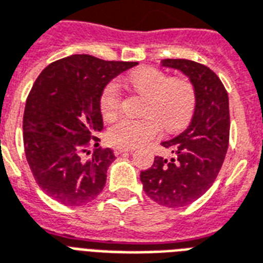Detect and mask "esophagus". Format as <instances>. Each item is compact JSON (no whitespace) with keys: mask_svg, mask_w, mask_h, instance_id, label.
I'll list each match as a JSON object with an SVG mask.
<instances>
[{"mask_svg":"<svg viewBox=\"0 0 263 263\" xmlns=\"http://www.w3.org/2000/svg\"><path fill=\"white\" fill-rule=\"evenodd\" d=\"M133 148H123V146H115L114 148V154L115 155H121L125 154V152H133Z\"/></svg>","mask_w":263,"mask_h":263,"instance_id":"1","label":"esophagus"}]
</instances>
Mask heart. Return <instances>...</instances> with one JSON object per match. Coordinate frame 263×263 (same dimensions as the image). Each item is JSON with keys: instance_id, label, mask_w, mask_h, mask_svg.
I'll list each match as a JSON object with an SVG mask.
<instances>
[{"instance_id": "1", "label": "heart", "mask_w": 263, "mask_h": 263, "mask_svg": "<svg viewBox=\"0 0 263 263\" xmlns=\"http://www.w3.org/2000/svg\"><path fill=\"white\" fill-rule=\"evenodd\" d=\"M130 86L146 96L142 112L145 117H122L109 126L108 141L123 148L144 145L162 133V125L167 132L184 129L192 119L196 108V91L189 81L170 78L164 71L154 67H142L129 75ZM119 85L111 81L100 95V111L104 119H112L121 108Z\"/></svg>"}]
</instances>
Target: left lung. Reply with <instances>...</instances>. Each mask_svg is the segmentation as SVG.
Here are the masks:
<instances>
[{
	"mask_svg": "<svg viewBox=\"0 0 263 263\" xmlns=\"http://www.w3.org/2000/svg\"><path fill=\"white\" fill-rule=\"evenodd\" d=\"M163 66L188 75L196 91V108L188 129L162 142L173 152L172 159L156 156L141 172L142 189L158 204L184 207L214 184L229 145V99L214 71L185 59H166Z\"/></svg>",
	"mask_w": 263,
	"mask_h": 263,
	"instance_id": "left-lung-1",
	"label": "left lung"
}]
</instances>
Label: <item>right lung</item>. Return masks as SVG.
<instances>
[{
	"mask_svg": "<svg viewBox=\"0 0 263 263\" xmlns=\"http://www.w3.org/2000/svg\"><path fill=\"white\" fill-rule=\"evenodd\" d=\"M137 62H107L72 54L42 70L26 100L23 142L36 184L66 205L97 197L115 160L111 148H99L95 134L103 130L100 95L104 86Z\"/></svg>",
	"mask_w": 263,
	"mask_h": 263,
	"instance_id": "1",
	"label": "right lung"
}]
</instances>
